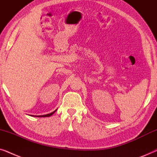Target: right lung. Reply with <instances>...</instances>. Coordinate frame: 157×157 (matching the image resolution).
<instances>
[{"label": "right lung", "mask_w": 157, "mask_h": 157, "mask_svg": "<svg viewBox=\"0 0 157 157\" xmlns=\"http://www.w3.org/2000/svg\"><path fill=\"white\" fill-rule=\"evenodd\" d=\"M57 109H56L54 111H53V112H51L50 113H48V114H46V115H40V116H36V117H51V115H53V113H54L56 111Z\"/></svg>", "instance_id": "right-lung-1"}]
</instances>
